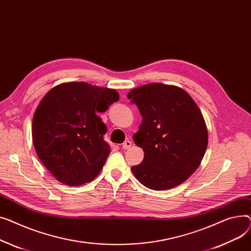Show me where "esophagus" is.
Returning <instances> with one entry per match:
<instances>
[{"label":"esophagus","mask_w":251,"mask_h":251,"mask_svg":"<svg viewBox=\"0 0 251 251\" xmlns=\"http://www.w3.org/2000/svg\"><path fill=\"white\" fill-rule=\"evenodd\" d=\"M131 147V142L129 141V140H126L124 144H123V148L125 149V150H126V149H129Z\"/></svg>","instance_id":"esophagus-1"}]
</instances>
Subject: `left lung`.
<instances>
[{"instance_id": "8db88e82", "label": "left lung", "mask_w": 251, "mask_h": 251, "mask_svg": "<svg viewBox=\"0 0 251 251\" xmlns=\"http://www.w3.org/2000/svg\"><path fill=\"white\" fill-rule=\"evenodd\" d=\"M127 97L143 117L132 139L143 148L144 160L131 167L132 173L154 190L181 184L198 169L208 147V128L197 103L181 88L161 83L138 87Z\"/></svg>"}]
</instances>
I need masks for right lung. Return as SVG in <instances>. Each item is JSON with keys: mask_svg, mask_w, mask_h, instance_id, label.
I'll return each mask as SVG.
<instances>
[{"mask_svg": "<svg viewBox=\"0 0 251 251\" xmlns=\"http://www.w3.org/2000/svg\"><path fill=\"white\" fill-rule=\"evenodd\" d=\"M120 99L114 89L85 82L56 85L34 112L32 141L42 164L69 186L92 181L110 153L98 112Z\"/></svg>", "mask_w": 251, "mask_h": 251, "instance_id": "add662e5", "label": "right lung"}]
</instances>
